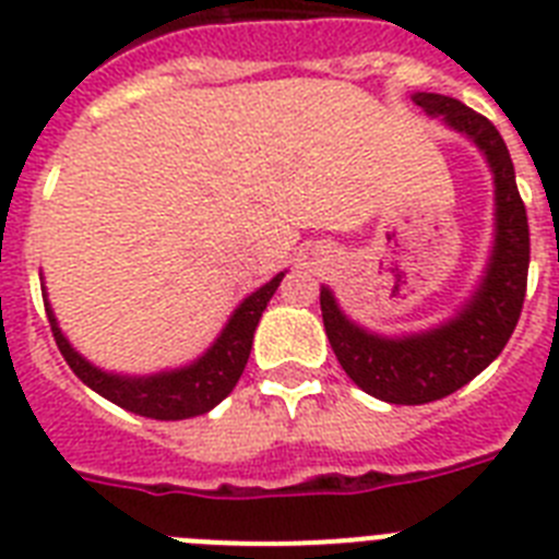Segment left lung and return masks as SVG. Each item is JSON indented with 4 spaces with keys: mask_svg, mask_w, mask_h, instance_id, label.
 <instances>
[{
    "mask_svg": "<svg viewBox=\"0 0 559 559\" xmlns=\"http://www.w3.org/2000/svg\"><path fill=\"white\" fill-rule=\"evenodd\" d=\"M413 102L478 146L495 183V237L478 285L441 325L384 336L353 322L328 285L319 290L322 322L338 365L367 395L388 404H427L455 393L492 365L520 319L528 276V221L507 143L475 109L438 93Z\"/></svg>",
    "mask_w": 559,
    "mask_h": 559,
    "instance_id": "1",
    "label": "left lung"
}]
</instances>
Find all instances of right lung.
<instances>
[{"instance_id": "1", "label": "right lung", "mask_w": 559, "mask_h": 559, "mask_svg": "<svg viewBox=\"0 0 559 559\" xmlns=\"http://www.w3.org/2000/svg\"><path fill=\"white\" fill-rule=\"evenodd\" d=\"M283 276L285 271H280L274 280L260 285L254 294H248L234 308L221 336L214 338L206 353H200L198 359L183 367H171V370H160V373L150 376L109 373V370L95 367L61 333L59 319H56L50 302H47V290L45 311L61 356L90 390H95V393L104 395L107 402L118 404V407L130 409L135 416L155 418V421H183V418L206 416L209 409L217 407L231 393L234 384L240 381L262 311L269 308L274 290L283 283Z\"/></svg>"}]
</instances>
